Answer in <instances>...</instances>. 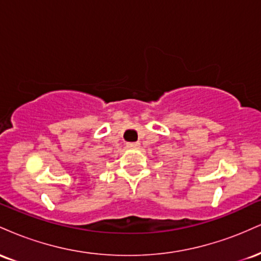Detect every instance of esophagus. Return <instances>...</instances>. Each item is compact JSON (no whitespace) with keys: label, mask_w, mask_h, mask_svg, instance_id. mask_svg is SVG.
Segmentation results:
<instances>
[{"label":"esophagus","mask_w":261,"mask_h":261,"mask_svg":"<svg viewBox=\"0 0 261 261\" xmlns=\"http://www.w3.org/2000/svg\"><path fill=\"white\" fill-rule=\"evenodd\" d=\"M139 146H140L139 142H128V143H126L127 148H137Z\"/></svg>","instance_id":"obj_1"}]
</instances>
